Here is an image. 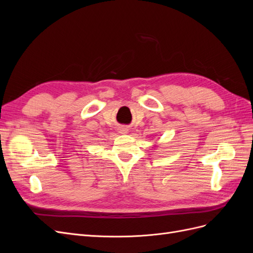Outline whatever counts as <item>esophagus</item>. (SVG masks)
Here are the masks:
<instances>
[{"label":"esophagus","instance_id":"esophagus-1","mask_svg":"<svg viewBox=\"0 0 253 253\" xmlns=\"http://www.w3.org/2000/svg\"><path fill=\"white\" fill-rule=\"evenodd\" d=\"M127 127H126V126H121L120 128H119V133H121V134H126L127 133Z\"/></svg>","mask_w":253,"mask_h":253}]
</instances>
